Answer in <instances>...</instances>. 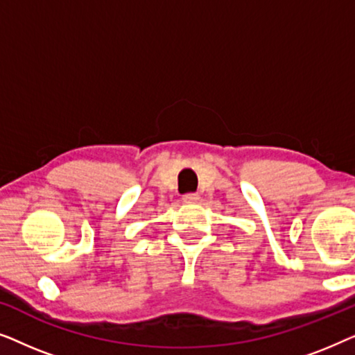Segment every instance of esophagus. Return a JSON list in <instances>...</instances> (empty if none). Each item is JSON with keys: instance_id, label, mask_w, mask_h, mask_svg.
Masks as SVG:
<instances>
[{"instance_id": "esophagus-1", "label": "esophagus", "mask_w": 355, "mask_h": 355, "mask_svg": "<svg viewBox=\"0 0 355 355\" xmlns=\"http://www.w3.org/2000/svg\"><path fill=\"white\" fill-rule=\"evenodd\" d=\"M182 200L186 203H193L198 200V193H193V192H189V193H184L182 196Z\"/></svg>"}]
</instances>
